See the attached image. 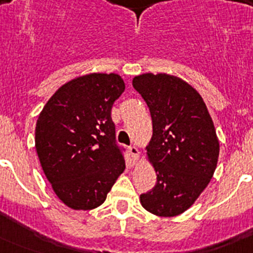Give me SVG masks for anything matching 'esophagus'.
<instances>
[{
	"label": "esophagus",
	"mask_w": 253,
	"mask_h": 253,
	"mask_svg": "<svg viewBox=\"0 0 253 253\" xmlns=\"http://www.w3.org/2000/svg\"><path fill=\"white\" fill-rule=\"evenodd\" d=\"M129 154H130V158L133 162H135V161H138V156H139V151H138L137 147H129Z\"/></svg>",
	"instance_id": "esophagus-1"
}]
</instances>
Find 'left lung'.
Segmentation results:
<instances>
[{"mask_svg":"<svg viewBox=\"0 0 253 253\" xmlns=\"http://www.w3.org/2000/svg\"><path fill=\"white\" fill-rule=\"evenodd\" d=\"M153 125L147 152L157 182L140 195L151 213L173 216L194 204L215 171L219 142L209 111L195 88L166 73L134 77Z\"/></svg>","mask_w":253,"mask_h":253,"instance_id":"left-lung-1","label":"left lung"}]
</instances>
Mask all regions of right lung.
Returning <instances> with one entry per match:
<instances>
[{
  "instance_id": "1",
  "label": "right lung",
  "mask_w": 253,
  "mask_h": 253,
  "mask_svg": "<svg viewBox=\"0 0 253 253\" xmlns=\"http://www.w3.org/2000/svg\"><path fill=\"white\" fill-rule=\"evenodd\" d=\"M125 84L115 73H91L51 96L35 128L40 165L58 198L75 210L106 199L124 171L125 148L115 138L111 107Z\"/></svg>"
}]
</instances>
